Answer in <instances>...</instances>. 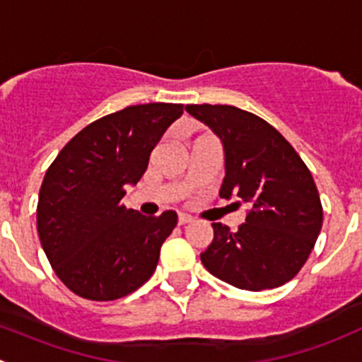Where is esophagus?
<instances>
[{"label":"esophagus","instance_id":"1","mask_svg":"<svg viewBox=\"0 0 362 362\" xmlns=\"http://www.w3.org/2000/svg\"><path fill=\"white\" fill-rule=\"evenodd\" d=\"M189 222H192L191 215H187V214H180V215H178V224L184 226V224H189Z\"/></svg>","mask_w":362,"mask_h":362}]
</instances>
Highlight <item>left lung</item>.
<instances>
[{
  "label": "left lung",
  "mask_w": 362,
  "mask_h": 362,
  "mask_svg": "<svg viewBox=\"0 0 362 362\" xmlns=\"http://www.w3.org/2000/svg\"><path fill=\"white\" fill-rule=\"evenodd\" d=\"M224 147L221 198L249 204L233 233L214 222L204 268L245 291L275 289L293 280L322 228V204L312 173L293 145L266 120L229 105H187Z\"/></svg>",
  "instance_id": "obj_1"
}]
</instances>
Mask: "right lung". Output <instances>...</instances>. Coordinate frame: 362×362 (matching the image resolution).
<instances>
[{
    "label": "right lung",
    "instance_id": "obj_1",
    "mask_svg": "<svg viewBox=\"0 0 362 362\" xmlns=\"http://www.w3.org/2000/svg\"><path fill=\"white\" fill-rule=\"evenodd\" d=\"M184 105H133L83 127L42 182L36 228L50 266L71 293L93 301L144 286L177 226L173 210L145 217L122 204Z\"/></svg>",
    "mask_w": 362,
    "mask_h": 362
}]
</instances>
